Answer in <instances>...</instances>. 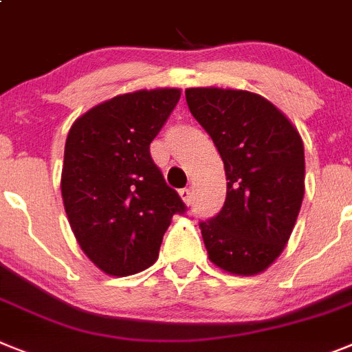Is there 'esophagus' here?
<instances>
[{"instance_id": "1", "label": "esophagus", "mask_w": 352, "mask_h": 352, "mask_svg": "<svg viewBox=\"0 0 352 352\" xmlns=\"http://www.w3.org/2000/svg\"><path fill=\"white\" fill-rule=\"evenodd\" d=\"M181 197L186 206H191V202H193V190L191 188H184V190H181Z\"/></svg>"}]
</instances>
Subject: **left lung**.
<instances>
[{
  "label": "left lung",
  "instance_id": "left-lung-1",
  "mask_svg": "<svg viewBox=\"0 0 352 352\" xmlns=\"http://www.w3.org/2000/svg\"><path fill=\"white\" fill-rule=\"evenodd\" d=\"M186 102L227 177L221 211L199 223L209 259L236 276H256L279 258L299 217L302 140L274 103L249 91L191 87Z\"/></svg>",
  "mask_w": 352,
  "mask_h": 352
}]
</instances>
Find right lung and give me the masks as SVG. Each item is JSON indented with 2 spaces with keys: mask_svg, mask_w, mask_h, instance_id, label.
Returning a JSON list of instances; mask_svg holds the SVG:
<instances>
[{
  "mask_svg": "<svg viewBox=\"0 0 352 352\" xmlns=\"http://www.w3.org/2000/svg\"><path fill=\"white\" fill-rule=\"evenodd\" d=\"M179 98L181 89L120 94L69 129L62 200L80 249L109 276L153 265L171 217L186 211L150 155Z\"/></svg>",
  "mask_w": 352,
  "mask_h": 352,
  "instance_id": "right-lung-1",
  "label": "right lung"
}]
</instances>
